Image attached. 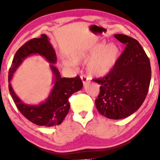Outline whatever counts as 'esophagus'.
Segmentation results:
<instances>
[{"label": "esophagus", "mask_w": 160, "mask_h": 160, "mask_svg": "<svg viewBox=\"0 0 160 160\" xmlns=\"http://www.w3.org/2000/svg\"><path fill=\"white\" fill-rule=\"evenodd\" d=\"M81 80H82V81H83V85H85L87 83H88V80H89V78H88V77H87L86 75H82L81 76Z\"/></svg>", "instance_id": "34e87169"}]
</instances>
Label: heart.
<instances>
[{
	"label": "heart",
	"instance_id": "1",
	"mask_svg": "<svg viewBox=\"0 0 160 160\" xmlns=\"http://www.w3.org/2000/svg\"><path fill=\"white\" fill-rule=\"evenodd\" d=\"M120 49L114 43L105 45L99 43L85 52L74 55L72 60L66 59L63 64L67 67L74 68L76 62L88 60L87 71L92 77H101L108 74L114 69L120 57Z\"/></svg>",
	"mask_w": 160,
	"mask_h": 160
}]
</instances>
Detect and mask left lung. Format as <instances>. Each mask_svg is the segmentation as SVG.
<instances>
[{"label": "left lung", "instance_id": "8db88e82", "mask_svg": "<svg viewBox=\"0 0 160 160\" xmlns=\"http://www.w3.org/2000/svg\"><path fill=\"white\" fill-rule=\"evenodd\" d=\"M114 37L126 47L108 74L93 80L101 85L95 100L98 111L108 118L118 120L135 113L144 102L151 80V67L136 39L122 34Z\"/></svg>", "mask_w": 160, "mask_h": 160}]
</instances>
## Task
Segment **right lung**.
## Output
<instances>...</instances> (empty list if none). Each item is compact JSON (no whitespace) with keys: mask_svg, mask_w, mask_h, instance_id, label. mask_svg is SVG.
Listing matches in <instances>:
<instances>
[{"mask_svg":"<svg viewBox=\"0 0 160 160\" xmlns=\"http://www.w3.org/2000/svg\"><path fill=\"white\" fill-rule=\"evenodd\" d=\"M32 54H40L50 63L54 76L53 88L44 102L36 106L25 104L16 95L10 82L12 74L23 59ZM57 61L56 52L46 35L38 38H32L25 42L16 52L8 73V88L11 96L19 111L28 120L40 126L52 127L62 122L70 110L69 98L75 92L81 90L83 83L80 77L74 78L61 77L59 70L54 66Z\"/></svg>","mask_w":160,"mask_h":160,"instance_id":"add662e5","label":"right lung"}]
</instances>
